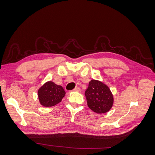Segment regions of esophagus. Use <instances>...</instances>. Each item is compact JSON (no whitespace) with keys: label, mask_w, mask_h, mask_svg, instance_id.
<instances>
[{"label":"esophagus","mask_w":155,"mask_h":155,"mask_svg":"<svg viewBox=\"0 0 155 155\" xmlns=\"http://www.w3.org/2000/svg\"><path fill=\"white\" fill-rule=\"evenodd\" d=\"M73 91H75V92H79L81 91V89H80V88H79V87H76Z\"/></svg>","instance_id":"34e87169"}]
</instances>
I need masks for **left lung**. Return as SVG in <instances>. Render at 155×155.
I'll return each mask as SVG.
<instances>
[{
  "label": "left lung",
  "instance_id": "obj_1",
  "mask_svg": "<svg viewBox=\"0 0 155 155\" xmlns=\"http://www.w3.org/2000/svg\"><path fill=\"white\" fill-rule=\"evenodd\" d=\"M85 95L88 107L97 114L105 113L113 105V96L105 84L97 80H91Z\"/></svg>",
  "mask_w": 155,
  "mask_h": 155
}]
</instances>
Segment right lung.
Segmentation results:
<instances>
[{
  "mask_svg": "<svg viewBox=\"0 0 155 155\" xmlns=\"http://www.w3.org/2000/svg\"><path fill=\"white\" fill-rule=\"evenodd\" d=\"M64 95L65 91L63 88L52 81L46 82L38 91L40 104L46 107H50L59 104Z\"/></svg>",
  "mask_w": 155,
  "mask_h": 155,
  "instance_id": "add662e5",
  "label": "right lung"
}]
</instances>
